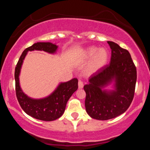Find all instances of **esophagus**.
<instances>
[{
  "label": "esophagus",
  "instance_id": "obj_1",
  "mask_svg": "<svg viewBox=\"0 0 150 150\" xmlns=\"http://www.w3.org/2000/svg\"><path fill=\"white\" fill-rule=\"evenodd\" d=\"M83 87H84L83 82H82L81 80H80L78 82V87H79V89H82V88H83Z\"/></svg>",
  "mask_w": 150,
  "mask_h": 150
}]
</instances>
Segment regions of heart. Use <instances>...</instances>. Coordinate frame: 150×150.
<instances>
[{
  "instance_id": "1",
  "label": "heart",
  "mask_w": 150,
  "mask_h": 150,
  "mask_svg": "<svg viewBox=\"0 0 150 150\" xmlns=\"http://www.w3.org/2000/svg\"><path fill=\"white\" fill-rule=\"evenodd\" d=\"M84 58L86 60L91 58L86 69V73L88 75H93L99 71L106 65L108 52L104 48L98 49L97 47L92 46L85 50Z\"/></svg>"
}]
</instances>
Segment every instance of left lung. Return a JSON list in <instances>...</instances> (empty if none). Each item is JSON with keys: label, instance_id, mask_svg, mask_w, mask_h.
Masks as SVG:
<instances>
[{"label": "left lung", "instance_id": "left-lung-1", "mask_svg": "<svg viewBox=\"0 0 150 150\" xmlns=\"http://www.w3.org/2000/svg\"><path fill=\"white\" fill-rule=\"evenodd\" d=\"M107 42L111 49L110 63L89 77V83L84 86L86 111L92 118L101 120L116 118L128 109L137 80L136 67L128 51ZM111 83L113 90L104 89Z\"/></svg>", "mask_w": 150, "mask_h": 150}]
</instances>
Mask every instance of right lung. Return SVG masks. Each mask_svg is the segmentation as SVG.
Instances as JSON below:
<instances>
[{"mask_svg":"<svg viewBox=\"0 0 150 150\" xmlns=\"http://www.w3.org/2000/svg\"><path fill=\"white\" fill-rule=\"evenodd\" d=\"M57 49L58 46L51 42L35 43L22 52L15 67V92L19 104L23 111L29 116L44 121L56 120L63 114L68 99L78 88V80L77 78H73L68 82H61L48 97L42 99H32L22 90L19 76L23 61L28 51L37 50L55 53Z\"/></svg>","mask_w":150,"mask_h":150,"instance_id":"1","label":"right lung"}]
</instances>
